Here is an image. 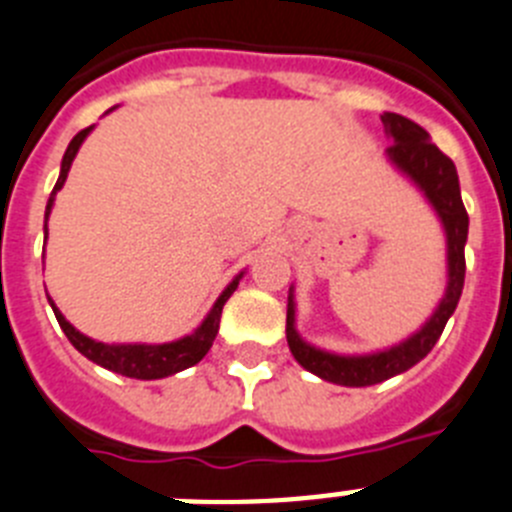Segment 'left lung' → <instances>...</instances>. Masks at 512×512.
Segmentation results:
<instances>
[{
    "label": "left lung",
    "instance_id": "obj_1",
    "mask_svg": "<svg viewBox=\"0 0 512 512\" xmlns=\"http://www.w3.org/2000/svg\"><path fill=\"white\" fill-rule=\"evenodd\" d=\"M382 122L387 133L392 135V140H395L387 148L390 158L423 189L425 197L431 200L438 217L443 220L446 241H449V287H446V295H443L438 310L433 312V318L413 338H408L400 346H392L387 351H379V354L369 356H336L302 341L295 330V302L289 297V351L305 366L307 372L318 374L325 382L343 384V387H369V384H379L384 379L395 377V374L408 372L410 366H415L423 356H428V351L436 346L443 328L449 323L451 312L459 305L461 289H464V271H467L464 243H467L469 233V215L464 210V202H461L459 176H456L454 161L443 151H438L431 135L425 133L418 122L395 115V112H387L382 117Z\"/></svg>",
    "mask_w": 512,
    "mask_h": 512
}]
</instances>
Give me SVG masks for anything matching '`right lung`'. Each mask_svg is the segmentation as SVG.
<instances>
[{
	"label": "right lung",
	"instance_id": "obj_1",
	"mask_svg": "<svg viewBox=\"0 0 512 512\" xmlns=\"http://www.w3.org/2000/svg\"><path fill=\"white\" fill-rule=\"evenodd\" d=\"M92 128H84L74 135V140L69 143L66 153H63V161H61V176H58L56 187L51 192V200H48V207H45V220H48V212H51L53 205V197H56L58 189L63 187L66 182V176H69L71 169V161H74L76 151H79L81 140L87 138V133ZM48 235V230H45ZM241 279V277H238ZM238 279L228 284L223 295L217 297L215 307L210 310V315L205 318V323L200 328L194 330L192 336L182 338V341H174V343H161V346H146V343H120V346H110V343H99L87 338L84 333L74 328L71 323H66L58 307H53L56 312V320L61 325V330L66 333L74 348L79 354L87 356L89 361L94 364L104 366V369H110V372L122 374V377H133V379H161V377H169V374L182 372L187 366H194L197 361H202V356L210 351L212 341L217 336V328H220V315H223V305L228 302V297L233 295L235 287H238ZM53 305V302H51Z\"/></svg>",
	"mask_w": 512,
	"mask_h": 512
}]
</instances>
